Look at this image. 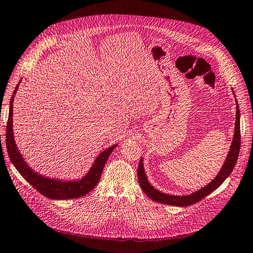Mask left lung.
I'll return each instance as SVG.
<instances>
[{
    "mask_svg": "<svg viewBox=\"0 0 253 253\" xmlns=\"http://www.w3.org/2000/svg\"><path fill=\"white\" fill-rule=\"evenodd\" d=\"M234 94V90H233ZM235 96V95H234ZM236 120H235V128H234V135H233L232 144L230 147V151L228 156H226L224 164L221 169H220L217 176L213 178L210 184H207L203 188L193 192L191 194H187V196H172V194H167L157 190L148 182L146 177V174L143 167V159L140 160L139 167H138V179L140 183V187L142 190L144 191L146 196L152 199L153 201H156L158 203H163L167 205H173V206H189L194 203L199 202L205 197L209 196L213 190H216L218 187L221 185L225 178L228 177L231 172L234 169L236 165V161L238 158L239 148H241V113H239V107L236 100Z\"/></svg>",
    "mask_w": 253,
    "mask_h": 253,
    "instance_id": "1",
    "label": "left lung"
}]
</instances>
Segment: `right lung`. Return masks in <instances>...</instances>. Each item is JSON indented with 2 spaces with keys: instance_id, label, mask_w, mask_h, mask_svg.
Segmentation results:
<instances>
[{
  "instance_id": "obj_1",
  "label": "right lung",
  "mask_w": 253,
  "mask_h": 253,
  "mask_svg": "<svg viewBox=\"0 0 253 253\" xmlns=\"http://www.w3.org/2000/svg\"><path fill=\"white\" fill-rule=\"evenodd\" d=\"M21 82V81H20ZM19 82V83H20ZM19 83L12 93L10 103H9V113L7 126H6V147H7L8 156L12 165L21 174L22 177L31 184L34 188L40 191L42 196L49 199L54 200H70L85 196L89 191L94 189V187L99 182L101 173L105 167L107 160L112 151L118 146V144L112 145L101 152L96 157L94 164L89 171L81 179L77 180H62L44 177L42 174H38L34 170H32L29 165L25 163L22 155L19 152L14 139V132H12V103H14L15 95L19 86Z\"/></svg>"
}]
</instances>
